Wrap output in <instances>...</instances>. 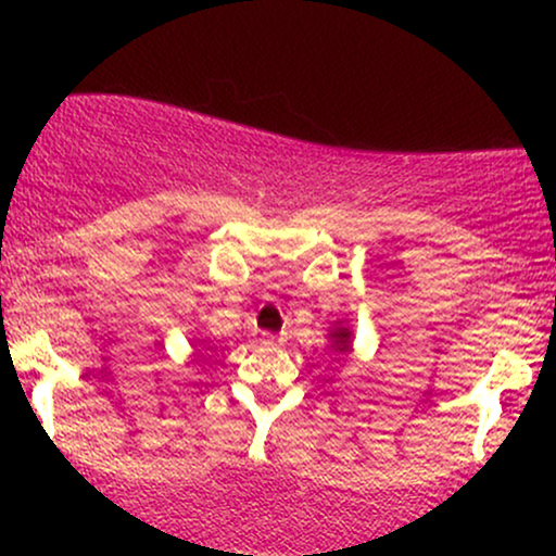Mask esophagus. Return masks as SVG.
Listing matches in <instances>:
<instances>
[{
  "label": "esophagus",
  "instance_id": "1",
  "mask_svg": "<svg viewBox=\"0 0 556 556\" xmlns=\"http://www.w3.org/2000/svg\"><path fill=\"white\" fill-rule=\"evenodd\" d=\"M266 342H269V344H282V342H285V334H279V337L266 334Z\"/></svg>",
  "mask_w": 556,
  "mask_h": 556
}]
</instances>
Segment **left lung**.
<instances>
[{"label": "left lung", "instance_id": "obj_1", "mask_svg": "<svg viewBox=\"0 0 556 556\" xmlns=\"http://www.w3.org/2000/svg\"><path fill=\"white\" fill-rule=\"evenodd\" d=\"M327 340L331 353H337L340 358H348V355L353 353V327H350V321H342V318L331 321Z\"/></svg>", "mask_w": 556, "mask_h": 556}]
</instances>
